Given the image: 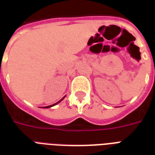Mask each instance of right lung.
I'll list each match as a JSON object with an SVG mask.
<instances>
[{
    "mask_svg": "<svg viewBox=\"0 0 155 155\" xmlns=\"http://www.w3.org/2000/svg\"><path fill=\"white\" fill-rule=\"evenodd\" d=\"M64 98H65V97H63V98H62V99L60 100V101H58V102H56V103H55V104H51V105H49V106H46V107H42V108H51V107H53V106L56 105V104H58V103H59V102H60V101H63V100L64 99Z\"/></svg>",
    "mask_w": 155,
    "mask_h": 155,
    "instance_id": "add662e5",
    "label": "right lung"
}]
</instances>
